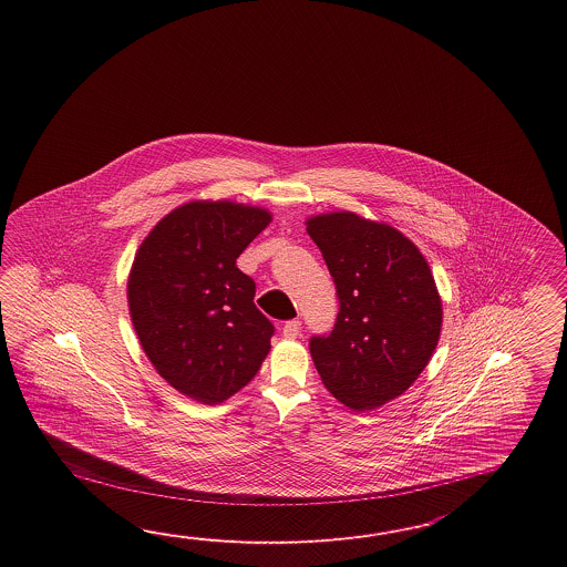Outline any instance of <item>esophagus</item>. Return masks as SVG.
<instances>
[{"label":"esophagus","instance_id":"esophagus-1","mask_svg":"<svg viewBox=\"0 0 567 567\" xmlns=\"http://www.w3.org/2000/svg\"><path fill=\"white\" fill-rule=\"evenodd\" d=\"M301 322L300 320H289L284 324V337L298 338L300 337Z\"/></svg>","mask_w":567,"mask_h":567}]
</instances>
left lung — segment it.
<instances>
[{"label":"left lung","mask_w":567,"mask_h":567,"mask_svg":"<svg viewBox=\"0 0 567 567\" xmlns=\"http://www.w3.org/2000/svg\"><path fill=\"white\" fill-rule=\"evenodd\" d=\"M306 230L340 301L332 332L310 340L316 371L350 410H377L415 383L437 347L444 312L432 269L403 233L349 210L310 217Z\"/></svg>","instance_id":"1"}]
</instances>
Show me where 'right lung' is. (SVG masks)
Instances as JSON below:
<instances>
[{"label":"right lung","instance_id":"right-lung-1","mask_svg":"<svg viewBox=\"0 0 567 567\" xmlns=\"http://www.w3.org/2000/svg\"><path fill=\"white\" fill-rule=\"evenodd\" d=\"M271 223L261 206L193 200L145 237L127 279L135 334L157 374L182 395L217 405L247 385L271 349L237 257Z\"/></svg>","mask_w":567,"mask_h":567}]
</instances>
